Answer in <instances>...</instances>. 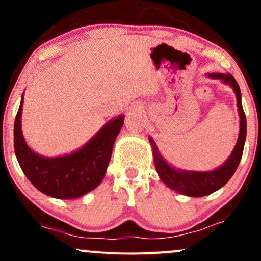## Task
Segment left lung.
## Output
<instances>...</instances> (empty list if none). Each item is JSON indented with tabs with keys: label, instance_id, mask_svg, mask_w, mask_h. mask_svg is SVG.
<instances>
[{
	"label": "left lung",
	"instance_id": "1",
	"mask_svg": "<svg viewBox=\"0 0 261 261\" xmlns=\"http://www.w3.org/2000/svg\"><path fill=\"white\" fill-rule=\"evenodd\" d=\"M207 76L227 83L232 87L236 93L237 107H238L239 118H241V128H239L237 145L234 146V149L232 151V154L229 155L228 160L217 169L210 170V172H188V170L175 169L164 161V158L158 151L157 146H155L154 141L149 137V142L153 148L152 152H153L154 167L161 180L173 190L191 197L210 195V194L215 193L218 189L222 188L223 185H226V182L232 178L236 169L238 168L239 162L242 160V154H243L245 136H247V119H245L243 107H242L241 89H239L234 77L230 73H208Z\"/></svg>",
	"mask_w": 261,
	"mask_h": 261
}]
</instances>
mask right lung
Instances as JSON below:
<instances>
[{
    "label": "right lung",
    "instance_id": "obj_1",
    "mask_svg": "<svg viewBox=\"0 0 261 261\" xmlns=\"http://www.w3.org/2000/svg\"><path fill=\"white\" fill-rule=\"evenodd\" d=\"M23 95L14 120V152L29 181L55 199H76L92 191L103 180L116 136L124 125V115L112 119L83 147L61 157L47 158L35 153L22 134Z\"/></svg>",
    "mask_w": 261,
    "mask_h": 261
}]
</instances>
